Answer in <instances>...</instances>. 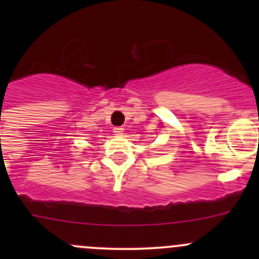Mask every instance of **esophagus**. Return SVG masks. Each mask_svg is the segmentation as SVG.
I'll use <instances>...</instances> for the list:
<instances>
[{
	"instance_id": "1",
	"label": "esophagus",
	"mask_w": 259,
	"mask_h": 259,
	"mask_svg": "<svg viewBox=\"0 0 259 259\" xmlns=\"http://www.w3.org/2000/svg\"><path fill=\"white\" fill-rule=\"evenodd\" d=\"M113 130H114L115 134L120 135V134H122V132H124V127H121V126H115Z\"/></svg>"
}]
</instances>
